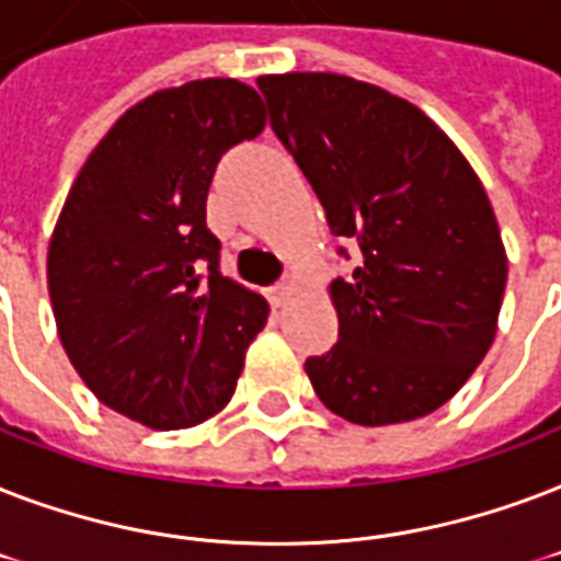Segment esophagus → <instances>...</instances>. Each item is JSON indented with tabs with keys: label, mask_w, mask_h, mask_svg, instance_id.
Wrapping results in <instances>:
<instances>
[{
	"label": "esophagus",
	"mask_w": 561,
	"mask_h": 561,
	"mask_svg": "<svg viewBox=\"0 0 561 561\" xmlns=\"http://www.w3.org/2000/svg\"><path fill=\"white\" fill-rule=\"evenodd\" d=\"M293 293H295L293 280H284V284L272 289V301H275V307H284V304L289 301V295H293Z\"/></svg>",
	"instance_id": "obj_1"
}]
</instances>
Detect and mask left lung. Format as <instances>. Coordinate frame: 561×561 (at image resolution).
<instances>
[{
    "label": "left lung",
    "mask_w": 561,
    "mask_h": 561,
    "mask_svg": "<svg viewBox=\"0 0 561 561\" xmlns=\"http://www.w3.org/2000/svg\"><path fill=\"white\" fill-rule=\"evenodd\" d=\"M257 87L330 231L363 254L330 284L340 342L304 363L312 389L363 427L430 415L497 333L506 251L480 178L424 111L380 87L336 72Z\"/></svg>",
    "instance_id": "left-lung-1"
}]
</instances>
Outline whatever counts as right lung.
Listing matches in <instances>:
<instances>
[{
  "instance_id": "1",
  "label": "right lung",
  "mask_w": 561,
  "mask_h": 561,
  "mask_svg": "<svg viewBox=\"0 0 561 561\" xmlns=\"http://www.w3.org/2000/svg\"><path fill=\"white\" fill-rule=\"evenodd\" d=\"M263 125L237 78L169 87L116 119L69 190L51 312L78 377L125 419L181 430L231 401L268 304L221 277L204 207L221 154Z\"/></svg>"
}]
</instances>
